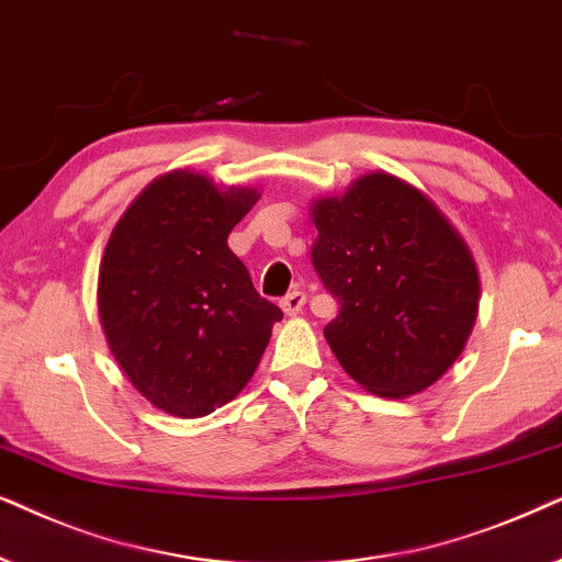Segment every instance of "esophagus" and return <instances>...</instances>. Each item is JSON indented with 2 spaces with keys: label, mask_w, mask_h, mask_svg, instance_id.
<instances>
[{
  "label": "esophagus",
  "mask_w": 562,
  "mask_h": 562,
  "mask_svg": "<svg viewBox=\"0 0 562 562\" xmlns=\"http://www.w3.org/2000/svg\"><path fill=\"white\" fill-rule=\"evenodd\" d=\"M282 311L288 313V316H295V313L303 311L305 305V293L303 290H293V293H288L285 297H282Z\"/></svg>",
  "instance_id": "1"
}]
</instances>
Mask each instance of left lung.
Wrapping results in <instances>:
<instances>
[{"mask_svg": "<svg viewBox=\"0 0 562 562\" xmlns=\"http://www.w3.org/2000/svg\"><path fill=\"white\" fill-rule=\"evenodd\" d=\"M313 267L339 316L324 336L344 372L383 398L437 383L465 349L481 301L468 244L429 198L387 171L311 207Z\"/></svg>", "mask_w": 562, "mask_h": 562, "instance_id": "8db88e82", "label": "left lung"}]
</instances>
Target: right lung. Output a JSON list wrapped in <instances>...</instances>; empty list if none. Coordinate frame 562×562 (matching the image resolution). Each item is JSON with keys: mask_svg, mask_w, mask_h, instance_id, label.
<instances>
[{"mask_svg": "<svg viewBox=\"0 0 562 562\" xmlns=\"http://www.w3.org/2000/svg\"><path fill=\"white\" fill-rule=\"evenodd\" d=\"M259 200L190 169L154 179L104 249L97 311L112 357L156 408L200 418L234 401L282 311L251 285L226 238Z\"/></svg>", "mask_w": 562, "mask_h": 562, "instance_id": "obj_1", "label": "right lung"}]
</instances>
